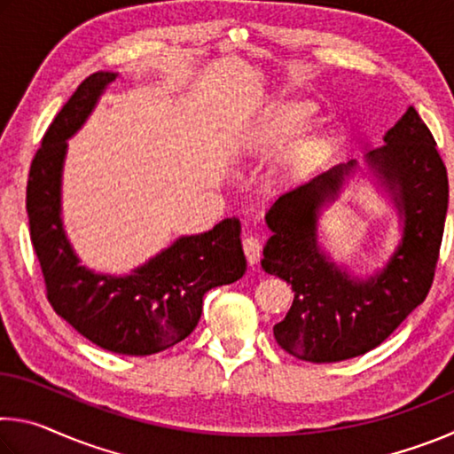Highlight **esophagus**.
Listing matches in <instances>:
<instances>
[{
  "label": "esophagus",
  "instance_id": "1",
  "mask_svg": "<svg viewBox=\"0 0 454 454\" xmlns=\"http://www.w3.org/2000/svg\"><path fill=\"white\" fill-rule=\"evenodd\" d=\"M242 248H244V254H246V260H248V264H256L260 254H262V238L256 234L246 236L242 242Z\"/></svg>",
  "mask_w": 454,
  "mask_h": 454
}]
</instances>
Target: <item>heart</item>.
<instances>
[{
	"label": "heart",
	"instance_id": "obj_1",
	"mask_svg": "<svg viewBox=\"0 0 454 454\" xmlns=\"http://www.w3.org/2000/svg\"><path fill=\"white\" fill-rule=\"evenodd\" d=\"M314 114H317V106L306 99H280L260 114L244 142L252 152L272 153L294 140L309 126Z\"/></svg>",
	"mask_w": 454,
	"mask_h": 454
}]
</instances>
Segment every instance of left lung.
Listing matches in <instances>:
<instances>
[{
    "instance_id": "left-lung-1",
    "label": "left lung",
    "mask_w": 454,
    "mask_h": 454,
    "mask_svg": "<svg viewBox=\"0 0 454 454\" xmlns=\"http://www.w3.org/2000/svg\"><path fill=\"white\" fill-rule=\"evenodd\" d=\"M403 218V238L380 272L366 280L338 268L318 246V216L340 194L356 160L292 188L266 212L272 236L262 268L286 280L294 301L274 338L309 363H338L382 344L425 302L434 278L449 208V176L436 142L411 106L366 153Z\"/></svg>"
}]
</instances>
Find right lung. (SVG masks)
Here are the masks:
<instances>
[{
	"mask_svg": "<svg viewBox=\"0 0 454 454\" xmlns=\"http://www.w3.org/2000/svg\"><path fill=\"white\" fill-rule=\"evenodd\" d=\"M116 78L114 72L91 74L53 118L29 168L26 208L51 309L99 348L148 356L196 328L206 292L240 280L246 258L240 220L226 218L208 232L178 238L132 274H98L80 264L61 224L66 140Z\"/></svg>",
	"mask_w": 454,
	"mask_h": 454,
	"instance_id": "add662e5",
	"label": "right lung"
}]
</instances>
